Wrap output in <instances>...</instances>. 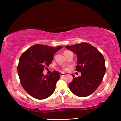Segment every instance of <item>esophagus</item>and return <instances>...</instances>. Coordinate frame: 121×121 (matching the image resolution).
Masks as SVG:
<instances>
[{
  "mask_svg": "<svg viewBox=\"0 0 121 121\" xmlns=\"http://www.w3.org/2000/svg\"><path fill=\"white\" fill-rule=\"evenodd\" d=\"M65 75V74L64 73H60V76H61V77H64Z\"/></svg>",
  "mask_w": 121,
  "mask_h": 121,
  "instance_id": "34e87169",
  "label": "esophagus"
}]
</instances>
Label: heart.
I'll list each match as a JSON object with an SVG mask.
<instances>
[{"instance_id":"obj_1","label":"heart","mask_w":121,"mask_h":121,"mask_svg":"<svg viewBox=\"0 0 121 121\" xmlns=\"http://www.w3.org/2000/svg\"><path fill=\"white\" fill-rule=\"evenodd\" d=\"M68 52V51H65V52H64V53H65V52ZM64 70H68V69L65 68V69H64Z\"/></svg>"}]
</instances>
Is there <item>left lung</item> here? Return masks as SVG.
I'll return each instance as SVG.
<instances>
[{
  "label": "left lung",
  "instance_id": "obj_1",
  "mask_svg": "<svg viewBox=\"0 0 121 121\" xmlns=\"http://www.w3.org/2000/svg\"><path fill=\"white\" fill-rule=\"evenodd\" d=\"M65 48L77 55L76 70L81 72V76L72 75L73 80L69 84V89L78 97H87L97 89L103 79L106 72L105 59L97 48L87 43Z\"/></svg>",
  "mask_w": 121,
  "mask_h": 121
}]
</instances>
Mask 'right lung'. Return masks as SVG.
<instances>
[{
	"mask_svg": "<svg viewBox=\"0 0 121 121\" xmlns=\"http://www.w3.org/2000/svg\"><path fill=\"white\" fill-rule=\"evenodd\" d=\"M62 46L54 48L36 44L22 53L19 59L17 72L24 90L34 98L42 100L50 97L55 91L56 83L60 78L58 71L49 75L43 73L48 67L54 54Z\"/></svg>",
	"mask_w": 121,
	"mask_h": 121,
	"instance_id": "right-lung-1",
	"label": "right lung"
}]
</instances>
